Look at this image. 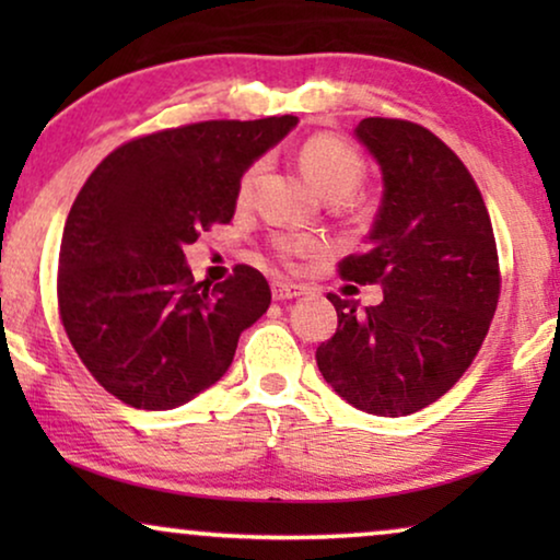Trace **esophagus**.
I'll use <instances>...</instances> for the list:
<instances>
[{"label": "esophagus", "mask_w": 560, "mask_h": 560, "mask_svg": "<svg viewBox=\"0 0 560 560\" xmlns=\"http://www.w3.org/2000/svg\"><path fill=\"white\" fill-rule=\"evenodd\" d=\"M305 288L303 285H295V282H288V280H272V298L275 301H290V298H298L303 295Z\"/></svg>", "instance_id": "1"}]
</instances>
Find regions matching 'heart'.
Returning <instances> with one entry per match:
<instances>
[{
  "instance_id": "obj_1",
  "label": "heart",
  "mask_w": 560,
  "mask_h": 560,
  "mask_svg": "<svg viewBox=\"0 0 560 560\" xmlns=\"http://www.w3.org/2000/svg\"><path fill=\"white\" fill-rule=\"evenodd\" d=\"M301 167L308 175V180L316 186L326 198H343L354 190L364 178V160L359 152L334 135L311 137L301 150ZM262 165H249L236 186V201L247 203L255 190L257 175ZM320 247L316 236L305 234H282L275 236V252L282 262L308 257Z\"/></svg>"
}]
</instances>
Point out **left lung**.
<instances>
[{"label": "left lung", "mask_w": 560, "mask_h": 560, "mask_svg": "<svg viewBox=\"0 0 560 560\" xmlns=\"http://www.w3.org/2000/svg\"><path fill=\"white\" fill-rule=\"evenodd\" d=\"M357 137L380 163L385 194L370 249L343 257L339 275L382 285V303L359 311L328 293L339 328L316 362L354 408L400 418L446 395L479 354L500 301V259L477 183L431 129L366 117Z\"/></svg>", "instance_id": "obj_1"}]
</instances>
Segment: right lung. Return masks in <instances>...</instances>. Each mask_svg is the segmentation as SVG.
Listing matches in <instances>:
<instances>
[{"label": "right lung", "mask_w": 560, "mask_h": 560, "mask_svg": "<svg viewBox=\"0 0 560 560\" xmlns=\"http://www.w3.org/2000/svg\"><path fill=\"white\" fill-rule=\"evenodd\" d=\"M295 125L285 114L160 129L119 144L83 183L60 242L58 313L117 400L171 410L224 377L270 285L249 265L213 288L196 282L183 247L232 221L244 171Z\"/></svg>", "instance_id": "1"}]
</instances>
